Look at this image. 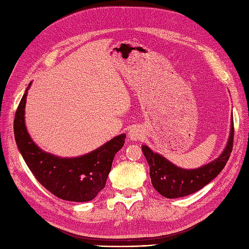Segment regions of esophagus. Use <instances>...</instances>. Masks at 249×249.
I'll return each mask as SVG.
<instances>
[{
	"instance_id": "esophagus-1",
	"label": "esophagus",
	"mask_w": 249,
	"mask_h": 249,
	"mask_svg": "<svg viewBox=\"0 0 249 249\" xmlns=\"http://www.w3.org/2000/svg\"><path fill=\"white\" fill-rule=\"evenodd\" d=\"M142 136H143V133H142L141 128L137 127V126H133L128 131V138L131 141H138L142 138Z\"/></svg>"
}]
</instances>
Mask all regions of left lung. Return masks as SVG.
<instances>
[{"instance_id": "left-lung-1", "label": "left lung", "mask_w": 249, "mask_h": 249, "mask_svg": "<svg viewBox=\"0 0 249 249\" xmlns=\"http://www.w3.org/2000/svg\"><path fill=\"white\" fill-rule=\"evenodd\" d=\"M233 114H231L230 134L224 151L214 160L196 169L178 167L143 144L141 147L150 166V178L153 187L162 197L169 199L185 197L203 188L225 168L233 145Z\"/></svg>"}]
</instances>
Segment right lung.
Wrapping results in <instances>:
<instances>
[{"instance_id": "obj_1", "label": "right lung", "mask_w": 249, "mask_h": 249, "mask_svg": "<svg viewBox=\"0 0 249 249\" xmlns=\"http://www.w3.org/2000/svg\"><path fill=\"white\" fill-rule=\"evenodd\" d=\"M16 111L14 133L18 150L37 181L60 199L88 202L103 190L113 158L125 143V134L114 137L96 150L77 157H61L45 152L32 140L25 126L28 89Z\"/></svg>"}]
</instances>
